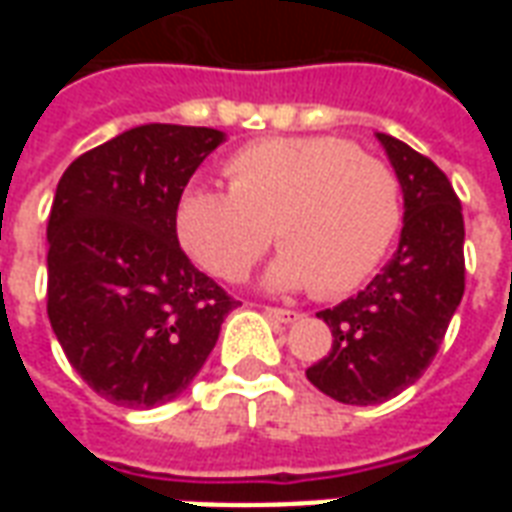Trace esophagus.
Masks as SVG:
<instances>
[{"mask_svg":"<svg viewBox=\"0 0 512 512\" xmlns=\"http://www.w3.org/2000/svg\"><path fill=\"white\" fill-rule=\"evenodd\" d=\"M266 315L268 318H274L279 323H293L299 321L301 315L296 310H285V307H266Z\"/></svg>","mask_w":512,"mask_h":512,"instance_id":"34e87169","label":"esophagus"}]
</instances>
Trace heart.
Here are the masks:
<instances>
[{"label": "heart", "instance_id": "obj_1", "mask_svg": "<svg viewBox=\"0 0 512 512\" xmlns=\"http://www.w3.org/2000/svg\"><path fill=\"white\" fill-rule=\"evenodd\" d=\"M224 172L230 189L191 183L175 205L180 246L213 277H244L274 230L282 255L268 288L345 296L376 271L403 222L395 169L348 139H263L227 158Z\"/></svg>", "mask_w": 512, "mask_h": 512}]
</instances>
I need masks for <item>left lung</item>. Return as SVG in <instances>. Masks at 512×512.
<instances>
[{
  "mask_svg": "<svg viewBox=\"0 0 512 512\" xmlns=\"http://www.w3.org/2000/svg\"><path fill=\"white\" fill-rule=\"evenodd\" d=\"M403 189V233L365 290L318 318L332 351L307 370L312 386L348 406H373L414 384L439 351L463 299L461 200L428 156L378 134Z\"/></svg>",
  "mask_w": 512,
  "mask_h": 512,
  "instance_id": "left-lung-1",
  "label": "left lung"
}]
</instances>
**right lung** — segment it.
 I'll use <instances>...</instances> for the list:
<instances>
[{"mask_svg": "<svg viewBox=\"0 0 512 512\" xmlns=\"http://www.w3.org/2000/svg\"><path fill=\"white\" fill-rule=\"evenodd\" d=\"M222 131L147 123L65 169L49 213L46 310L95 395L153 408L194 381L238 301L194 268L175 205Z\"/></svg>", "mask_w": 512, "mask_h": 512, "instance_id": "1", "label": "right lung"}]
</instances>
